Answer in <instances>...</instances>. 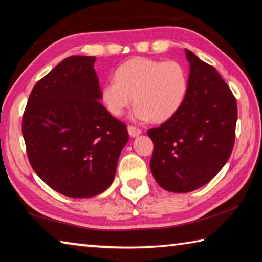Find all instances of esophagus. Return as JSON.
Here are the masks:
<instances>
[{
	"label": "esophagus",
	"instance_id": "esophagus-1",
	"mask_svg": "<svg viewBox=\"0 0 262 262\" xmlns=\"http://www.w3.org/2000/svg\"><path fill=\"white\" fill-rule=\"evenodd\" d=\"M128 133H129V135L132 136V138H135V136L140 135L142 132H141V129H139L138 127L128 126Z\"/></svg>",
	"mask_w": 262,
	"mask_h": 262
}]
</instances>
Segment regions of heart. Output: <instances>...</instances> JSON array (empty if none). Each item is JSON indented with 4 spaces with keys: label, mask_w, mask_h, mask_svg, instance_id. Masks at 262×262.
Returning <instances> with one entry per match:
<instances>
[{
    "label": "heart",
    "mask_w": 262,
    "mask_h": 262,
    "mask_svg": "<svg viewBox=\"0 0 262 262\" xmlns=\"http://www.w3.org/2000/svg\"><path fill=\"white\" fill-rule=\"evenodd\" d=\"M189 73L177 60L134 57L116 69L115 80L101 87V101L113 116L122 115L134 98L133 118L163 122L183 106Z\"/></svg>",
    "instance_id": "b5f03b06"
}]
</instances>
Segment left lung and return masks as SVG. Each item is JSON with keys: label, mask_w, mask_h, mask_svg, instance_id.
Listing matches in <instances>:
<instances>
[{"label": "left lung", "mask_w": 262, "mask_h": 262, "mask_svg": "<svg viewBox=\"0 0 262 262\" xmlns=\"http://www.w3.org/2000/svg\"><path fill=\"white\" fill-rule=\"evenodd\" d=\"M189 91L181 110L147 133L154 142L150 170L164 190L189 192L226 164L235 139L236 100L213 66L185 49Z\"/></svg>", "instance_id": "1"}]
</instances>
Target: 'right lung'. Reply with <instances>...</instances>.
I'll return each mask as SVG.
<instances>
[{"mask_svg":"<svg viewBox=\"0 0 262 262\" xmlns=\"http://www.w3.org/2000/svg\"><path fill=\"white\" fill-rule=\"evenodd\" d=\"M95 57H68L32 89L22 133L32 169L64 196L87 198L112 184L127 127L99 101Z\"/></svg>","mask_w":262,"mask_h":262,"instance_id":"right-lung-1","label":"right lung"}]
</instances>
